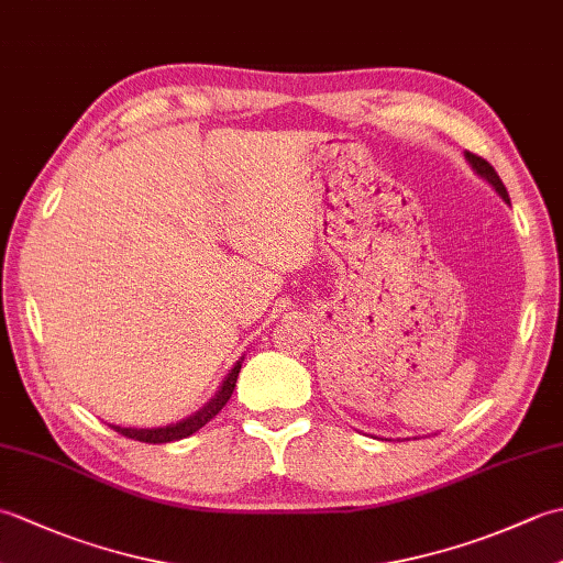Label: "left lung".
Listing matches in <instances>:
<instances>
[{
    "instance_id": "8db88e82",
    "label": "left lung",
    "mask_w": 563,
    "mask_h": 563,
    "mask_svg": "<svg viewBox=\"0 0 563 563\" xmlns=\"http://www.w3.org/2000/svg\"><path fill=\"white\" fill-rule=\"evenodd\" d=\"M464 159H466V162H470V166H472V169H474V174H476V176H482V178H484V181H486L488 186H492V188L496 190V194H498L500 198H504V200L508 202V206H510L508 190H506L504 181H500V178H498V174H496V169H494V166H492V164H488L486 159H482V157H476V154H472V152H464ZM406 440H409V438H406Z\"/></svg>"
}]
</instances>
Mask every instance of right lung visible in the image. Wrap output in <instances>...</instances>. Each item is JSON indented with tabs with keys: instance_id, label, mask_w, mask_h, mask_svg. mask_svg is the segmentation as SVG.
I'll return each instance as SVG.
<instances>
[{
	"instance_id": "obj_1",
	"label": "right lung",
	"mask_w": 563,
	"mask_h": 563,
	"mask_svg": "<svg viewBox=\"0 0 563 563\" xmlns=\"http://www.w3.org/2000/svg\"><path fill=\"white\" fill-rule=\"evenodd\" d=\"M242 361L244 357H239L234 363V367L227 373V377L222 379V385L214 391V397L198 409L194 416L184 418V421H176L169 426H159V428H123V426H111L115 433H121L130 440H140V442H150V445H162V442H174V440H184L188 435H194L196 430H200L206 426L210 418L218 416L222 411V406L230 401L232 391L236 387V377H239V369H242Z\"/></svg>"
}]
</instances>
